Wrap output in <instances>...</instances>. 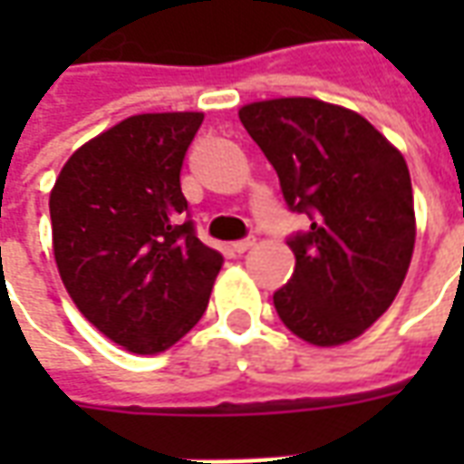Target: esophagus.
I'll use <instances>...</instances> for the list:
<instances>
[{"label":"esophagus","mask_w":464,"mask_h":464,"mask_svg":"<svg viewBox=\"0 0 464 464\" xmlns=\"http://www.w3.org/2000/svg\"><path fill=\"white\" fill-rule=\"evenodd\" d=\"M253 246H256V238H253V236H251V238H241V241H236L231 246V248L236 253H246V251H248V248H253Z\"/></svg>","instance_id":"esophagus-1"}]
</instances>
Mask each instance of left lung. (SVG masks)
<instances>
[{"label":"left lung","instance_id":"1","mask_svg":"<svg viewBox=\"0 0 464 464\" xmlns=\"http://www.w3.org/2000/svg\"><path fill=\"white\" fill-rule=\"evenodd\" d=\"M238 116L285 206L311 218L288 236L295 271L273 293L276 311L313 345L358 338L395 301L412 258L408 163L362 116L318 99L256 102Z\"/></svg>","mask_w":464,"mask_h":464}]
</instances>
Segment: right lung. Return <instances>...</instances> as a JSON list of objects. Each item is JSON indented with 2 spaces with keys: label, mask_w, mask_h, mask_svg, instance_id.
Returning a JSON list of instances; mask_svg holds the SVG:
<instances>
[{
  "label": "right lung",
  "mask_w": 464,
  "mask_h": 464,
  "mask_svg": "<svg viewBox=\"0 0 464 464\" xmlns=\"http://www.w3.org/2000/svg\"><path fill=\"white\" fill-rule=\"evenodd\" d=\"M203 114H139L84 143L49 196L66 291L131 353L171 348L208 305L223 256L196 236L183 156Z\"/></svg>",
  "instance_id": "1"
}]
</instances>
